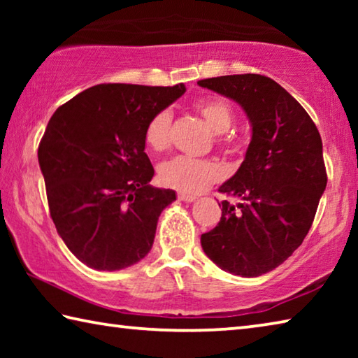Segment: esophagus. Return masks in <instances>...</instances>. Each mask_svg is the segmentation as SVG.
<instances>
[{"instance_id": "1", "label": "esophagus", "mask_w": 358, "mask_h": 358, "mask_svg": "<svg viewBox=\"0 0 358 358\" xmlns=\"http://www.w3.org/2000/svg\"><path fill=\"white\" fill-rule=\"evenodd\" d=\"M178 199L180 201H183V202H194L196 201V196H192V194H185V192H178Z\"/></svg>"}]
</instances>
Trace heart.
I'll use <instances>...</instances> for the list:
<instances>
[{"label":"heart","mask_w":358,"mask_h":358,"mask_svg":"<svg viewBox=\"0 0 358 358\" xmlns=\"http://www.w3.org/2000/svg\"><path fill=\"white\" fill-rule=\"evenodd\" d=\"M196 110L207 121V124L216 134H224L232 128L235 113L227 101L215 98L196 102ZM172 134V110L162 108L155 113L145 128V142L155 151H162L171 143ZM224 143L230 141L224 138ZM224 177L221 164L211 159H196V157L178 155L162 162L159 167L161 183L185 194H197L205 187L216 183Z\"/></svg>","instance_id":"obj_1"}]
</instances>
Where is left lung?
I'll use <instances>...</instances> for the list:
<instances>
[{
  "mask_svg": "<svg viewBox=\"0 0 358 358\" xmlns=\"http://www.w3.org/2000/svg\"><path fill=\"white\" fill-rule=\"evenodd\" d=\"M202 88L243 107L252 136L245 161L220 192L217 226L203 234V252L232 275L268 273L301 245L327 186L322 138L299 101L260 74L203 78Z\"/></svg>",
  "mask_w": 358,
  "mask_h": 358,
  "instance_id": "8db88e82",
  "label": "left lung"
}]
</instances>
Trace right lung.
Wrapping results in <instances>:
<instances>
[{
  "label": "right lung",
  "instance_id": "1",
  "mask_svg": "<svg viewBox=\"0 0 358 358\" xmlns=\"http://www.w3.org/2000/svg\"><path fill=\"white\" fill-rule=\"evenodd\" d=\"M185 85H96L48 121L38 159L57 232L90 268L115 271L142 260L175 191L150 185L145 128Z\"/></svg>",
  "mask_w": 358,
  "mask_h": 358
}]
</instances>
